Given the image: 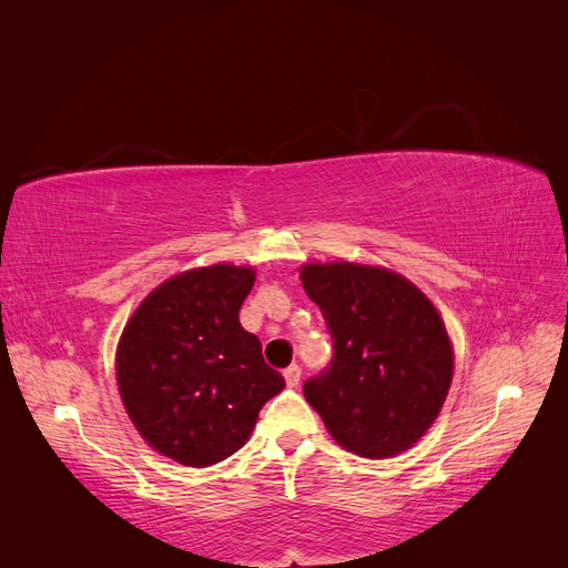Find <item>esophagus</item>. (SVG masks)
I'll return each instance as SVG.
<instances>
[{
	"label": "esophagus",
	"mask_w": 568,
	"mask_h": 568,
	"mask_svg": "<svg viewBox=\"0 0 568 568\" xmlns=\"http://www.w3.org/2000/svg\"><path fill=\"white\" fill-rule=\"evenodd\" d=\"M284 379H286L288 386H298V382H301V367L298 365H288L284 369Z\"/></svg>",
	"instance_id": "34e87169"
}]
</instances>
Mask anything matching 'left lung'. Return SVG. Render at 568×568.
Instances as JSON below:
<instances>
[{"label": "left lung", "instance_id": "left-lung-1", "mask_svg": "<svg viewBox=\"0 0 568 568\" xmlns=\"http://www.w3.org/2000/svg\"><path fill=\"white\" fill-rule=\"evenodd\" d=\"M305 294L334 341L332 363L303 384L343 448L398 455L434 424L453 382V346L436 307L382 267L305 265Z\"/></svg>", "mask_w": 568, "mask_h": 568}]
</instances>
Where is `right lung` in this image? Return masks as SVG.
<instances>
[{
  "label": "right lung",
  "instance_id": "obj_1",
  "mask_svg": "<svg viewBox=\"0 0 568 568\" xmlns=\"http://www.w3.org/2000/svg\"><path fill=\"white\" fill-rule=\"evenodd\" d=\"M251 267L178 274L136 307L120 336V398L151 448L211 467L248 440L257 412L284 388L261 338L239 322Z\"/></svg>",
  "mask_w": 568,
  "mask_h": 568
}]
</instances>
